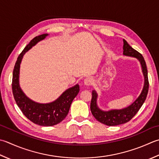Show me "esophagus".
Instances as JSON below:
<instances>
[{
    "instance_id": "34e87169",
    "label": "esophagus",
    "mask_w": 159,
    "mask_h": 159,
    "mask_svg": "<svg viewBox=\"0 0 159 159\" xmlns=\"http://www.w3.org/2000/svg\"><path fill=\"white\" fill-rule=\"evenodd\" d=\"M92 83H93V80H92V78H90V77L86 78V79L84 80V84H85V85H87V86L91 85Z\"/></svg>"
}]
</instances>
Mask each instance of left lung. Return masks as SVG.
Here are the masks:
<instances>
[{
    "mask_svg": "<svg viewBox=\"0 0 159 159\" xmlns=\"http://www.w3.org/2000/svg\"><path fill=\"white\" fill-rule=\"evenodd\" d=\"M123 55L136 58L139 61L144 76V86L141 94L136 98V100L128 107L121 109V110H111L109 111H102L98 107L97 102H96L98 94L95 90H93L92 92L91 104H90V110H91L92 114L98 121L108 126L121 125L131 120L144 103L148 93L149 81L148 70L144 58L139 52L133 49L125 40H123Z\"/></svg>",
    "mask_w": 159,
    "mask_h": 159,
    "instance_id": "8db88e82",
    "label": "left lung"
}]
</instances>
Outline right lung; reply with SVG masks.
Returning <instances> with one entry per match:
<instances>
[{"label": "right lung", "mask_w": 159, "mask_h": 159, "mask_svg": "<svg viewBox=\"0 0 159 159\" xmlns=\"http://www.w3.org/2000/svg\"><path fill=\"white\" fill-rule=\"evenodd\" d=\"M48 36V34H43L36 36L22 51L16 62L11 84L15 101L22 112L32 122L41 126H53L64 120L69 112L71 102L80 90L79 84H76L65 90L54 101L49 103H39L28 98L21 89L19 85V73L23 56L37 43Z\"/></svg>", "instance_id": "1"}]
</instances>
